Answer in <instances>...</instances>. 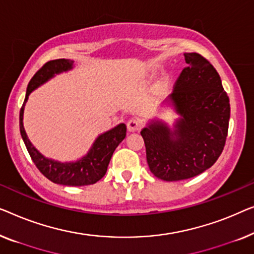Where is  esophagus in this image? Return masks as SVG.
Returning a JSON list of instances; mask_svg holds the SVG:
<instances>
[{"mask_svg":"<svg viewBox=\"0 0 254 254\" xmlns=\"http://www.w3.org/2000/svg\"><path fill=\"white\" fill-rule=\"evenodd\" d=\"M127 131H128V132H135V131L140 130V127H141V121L135 120V119L130 120V121H128V122H127Z\"/></svg>","mask_w":254,"mask_h":254,"instance_id":"esophagus-1","label":"esophagus"}]
</instances>
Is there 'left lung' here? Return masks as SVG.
I'll return each instance as SVG.
<instances>
[{
  "label": "left lung",
  "mask_w": 254,
  "mask_h": 254,
  "mask_svg": "<svg viewBox=\"0 0 254 254\" xmlns=\"http://www.w3.org/2000/svg\"><path fill=\"white\" fill-rule=\"evenodd\" d=\"M184 67L166 105L180 117L173 127L149 121L140 132L149 170L167 182L188 180L203 173L223 151L230 103L217 71L197 53H185Z\"/></svg>",
  "instance_id": "left-lung-1"
}]
</instances>
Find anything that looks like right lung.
I'll list each match as a JSON object with an SVG mask.
<instances>
[{
    "instance_id": "obj_1",
    "label": "right lung",
    "mask_w": 254,
    "mask_h": 254,
    "mask_svg": "<svg viewBox=\"0 0 254 254\" xmlns=\"http://www.w3.org/2000/svg\"><path fill=\"white\" fill-rule=\"evenodd\" d=\"M72 67L73 61L71 60L59 59L49 61L32 77V79L27 85L26 95H25L24 103L21 106L19 113V128L21 138H23L24 144L26 146L28 154H30L34 164L44 176L56 184L67 185V187H83V185L94 184L105 176L114 151L126 138V124L121 123L115 127L98 135V138L93 142L87 154L77 160V161L71 162L56 161V160L48 159L45 155H42L32 145L23 124L24 109L27 102L28 95L34 90H37L39 86H41V85L47 83L49 79L54 78L56 74L66 72Z\"/></svg>"
}]
</instances>
